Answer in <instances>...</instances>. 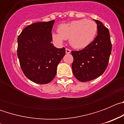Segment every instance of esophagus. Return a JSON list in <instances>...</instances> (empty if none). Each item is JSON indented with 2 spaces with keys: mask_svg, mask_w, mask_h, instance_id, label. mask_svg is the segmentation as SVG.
Returning a JSON list of instances; mask_svg holds the SVG:
<instances>
[{
  "mask_svg": "<svg viewBox=\"0 0 124 124\" xmlns=\"http://www.w3.org/2000/svg\"><path fill=\"white\" fill-rule=\"evenodd\" d=\"M70 53H71V50H70V49L66 48V54H69Z\"/></svg>",
  "mask_w": 124,
  "mask_h": 124,
  "instance_id": "34e87169",
  "label": "esophagus"
}]
</instances>
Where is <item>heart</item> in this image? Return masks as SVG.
<instances>
[{"label": "heart", "instance_id": "obj_1", "mask_svg": "<svg viewBox=\"0 0 124 124\" xmlns=\"http://www.w3.org/2000/svg\"><path fill=\"white\" fill-rule=\"evenodd\" d=\"M97 31V25L91 20L80 19L61 24L58 33H53V39L59 43L63 40H70V45L77 49L84 48L94 40Z\"/></svg>", "mask_w": 124, "mask_h": 124}]
</instances>
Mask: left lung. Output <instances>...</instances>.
Segmentation results:
<instances>
[{
  "label": "left lung",
  "mask_w": 124,
  "mask_h": 124,
  "mask_svg": "<svg viewBox=\"0 0 124 124\" xmlns=\"http://www.w3.org/2000/svg\"><path fill=\"white\" fill-rule=\"evenodd\" d=\"M97 25V35L94 41L79 51H72V70L76 78L86 82L104 73L109 63L112 44L110 33L101 22L94 20Z\"/></svg>",
  "instance_id": "obj_1"
}]
</instances>
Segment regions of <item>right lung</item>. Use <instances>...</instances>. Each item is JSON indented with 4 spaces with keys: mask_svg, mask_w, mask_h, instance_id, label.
<instances>
[{
    "mask_svg": "<svg viewBox=\"0 0 124 124\" xmlns=\"http://www.w3.org/2000/svg\"><path fill=\"white\" fill-rule=\"evenodd\" d=\"M54 20L37 22L25 27L18 36L17 56L22 70L30 81L44 84L56 74L58 64L65 48H57L51 43Z\"/></svg>",
    "mask_w": 124,
    "mask_h": 124,
    "instance_id": "right-lung-1",
    "label": "right lung"
}]
</instances>
